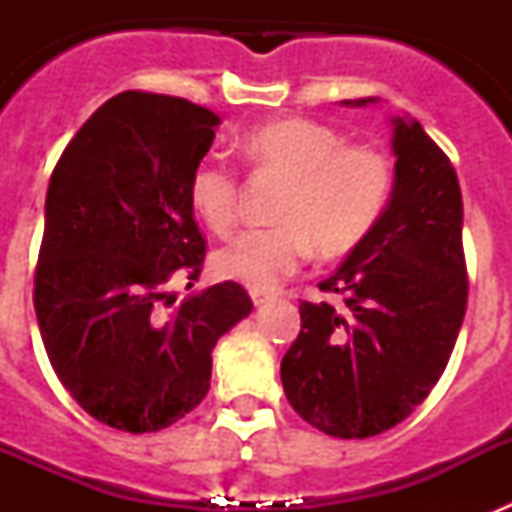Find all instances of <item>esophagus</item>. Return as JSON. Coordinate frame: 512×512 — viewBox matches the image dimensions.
<instances>
[{"label":"esophagus","mask_w":512,"mask_h":512,"mask_svg":"<svg viewBox=\"0 0 512 512\" xmlns=\"http://www.w3.org/2000/svg\"><path fill=\"white\" fill-rule=\"evenodd\" d=\"M251 300H253V305L261 307V305H266V302L274 300V295H271V292H259V289H251Z\"/></svg>","instance_id":"obj_1"}]
</instances>
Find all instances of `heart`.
Masks as SVG:
<instances>
[{"mask_svg": "<svg viewBox=\"0 0 512 512\" xmlns=\"http://www.w3.org/2000/svg\"><path fill=\"white\" fill-rule=\"evenodd\" d=\"M243 156L259 176L284 179L271 228L235 235L212 256L217 277L251 289H277L307 261L341 256L364 241L390 202L395 169L377 146L346 143L325 122L287 117L243 138ZM241 174L223 156H205L189 179V200L207 228L225 235L241 220Z\"/></svg>", "mask_w": 512, "mask_h": 512, "instance_id": "heart-1", "label": "heart"}]
</instances>
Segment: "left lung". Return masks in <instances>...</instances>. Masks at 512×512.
<instances>
[{
    "instance_id": "1",
    "label": "left lung",
    "mask_w": 512,
    "mask_h": 512,
    "mask_svg": "<svg viewBox=\"0 0 512 512\" xmlns=\"http://www.w3.org/2000/svg\"><path fill=\"white\" fill-rule=\"evenodd\" d=\"M359 99L356 104H364ZM390 207L320 292L282 359L289 405L318 431L369 438L431 395L467 312L461 189L418 120H395Z\"/></svg>"
}]
</instances>
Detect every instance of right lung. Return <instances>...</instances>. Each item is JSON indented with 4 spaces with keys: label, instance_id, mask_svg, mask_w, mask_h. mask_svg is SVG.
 Listing matches in <instances>:
<instances>
[{
    "label": "right lung",
    "instance_id": "right-lung-1",
    "mask_svg": "<svg viewBox=\"0 0 512 512\" xmlns=\"http://www.w3.org/2000/svg\"><path fill=\"white\" fill-rule=\"evenodd\" d=\"M217 115L182 97L122 92L63 148L45 197L35 315L53 372L117 431L153 433L210 390L212 348L253 310L235 282L176 302L207 243L189 179Z\"/></svg>",
    "mask_w": 512,
    "mask_h": 512
}]
</instances>
